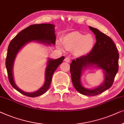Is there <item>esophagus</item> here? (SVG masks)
Here are the masks:
<instances>
[{"label":"esophagus","mask_w":124,"mask_h":124,"mask_svg":"<svg viewBox=\"0 0 124 124\" xmlns=\"http://www.w3.org/2000/svg\"><path fill=\"white\" fill-rule=\"evenodd\" d=\"M64 61H65L66 62H68L69 63L70 62V59L69 57H66L65 58H64Z\"/></svg>","instance_id":"34e87169"}]
</instances>
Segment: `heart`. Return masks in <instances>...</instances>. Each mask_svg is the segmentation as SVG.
<instances>
[{
  "label": "heart",
  "instance_id": "1",
  "mask_svg": "<svg viewBox=\"0 0 124 124\" xmlns=\"http://www.w3.org/2000/svg\"><path fill=\"white\" fill-rule=\"evenodd\" d=\"M62 44L66 50L74 52L77 57H83L88 54L93 49L95 44L94 37L92 34L85 35L78 31L69 33L62 38ZM59 48L62 49L58 44Z\"/></svg>",
  "mask_w": 124,
  "mask_h": 124
}]
</instances>
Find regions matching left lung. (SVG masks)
<instances>
[{
	"mask_svg": "<svg viewBox=\"0 0 124 124\" xmlns=\"http://www.w3.org/2000/svg\"><path fill=\"white\" fill-rule=\"evenodd\" d=\"M95 35L96 43L88 54L73 60L70 65L72 84L80 93L85 95L95 96L111 88L118 70L119 53L112 40L95 28L89 26ZM96 65L105 71L104 83L94 90H88L82 86L80 78L84 68Z\"/></svg>",
	"mask_w": 124,
	"mask_h": 124,
	"instance_id": "8db88e82",
	"label": "left lung"
}]
</instances>
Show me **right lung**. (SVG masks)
Returning <instances> with one entry per match:
<instances>
[{
    "label": "right lung",
    "instance_id": "right-lung-1",
    "mask_svg": "<svg viewBox=\"0 0 124 124\" xmlns=\"http://www.w3.org/2000/svg\"><path fill=\"white\" fill-rule=\"evenodd\" d=\"M32 41H38L45 44H55L54 26L50 23L35 24L29 26L18 33L10 41L8 48L6 60L8 80L10 84L16 90L22 94L29 97H36L45 93L49 88L52 76L62 63L64 57L62 56L57 60L49 59L45 71V81L41 88L34 93H26L19 89L14 81L13 77V66L14 60L19 50L26 43Z\"/></svg>",
    "mask_w": 124,
    "mask_h": 124
}]
</instances>
